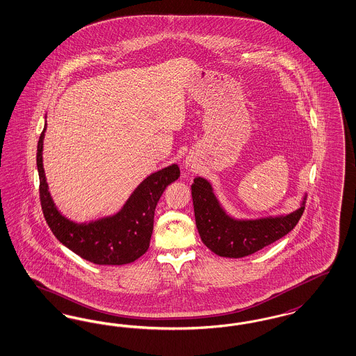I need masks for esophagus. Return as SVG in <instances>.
<instances>
[{"label":"esophagus","instance_id":"1","mask_svg":"<svg viewBox=\"0 0 356 356\" xmlns=\"http://www.w3.org/2000/svg\"><path fill=\"white\" fill-rule=\"evenodd\" d=\"M185 167H186V168H189V167H191V163H189V161H186V163H185Z\"/></svg>","mask_w":356,"mask_h":356}]
</instances>
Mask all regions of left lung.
<instances>
[{"label":"left lung","instance_id":"left-lung-1","mask_svg":"<svg viewBox=\"0 0 356 356\" xmlns=\"http://www.w3.org/2000/svg\"><path fill=\"white\" fill-rule=\"evenodd\" d=\"M191 188L201 241L220 257L242 258L256 253L291 232L305 211L306 195L291 213L238 220L225 212L208 180L196 177Z\"/></svg>","mask_w":356,"mask_h":356}]
</instances>
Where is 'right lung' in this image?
Returning a JSON list of instances; mask_svg holds the SVG:
<instances>
[{
	"mask_svg": "<svg viewBox=\"0 0 356 356\" xmlns=\"http://www.w3.org/2000/svg\"><path fill=\"white\" fill-rule=\"evenodd\" d=\"M37 147L40 199L44 220L53 234L75 254L97 265H124L142 257L149 248L155 208L164 189L180 177L177 164H172L145 177L114 216L90 222H74L58 211L43 170V138Z\"/></svg>",
	"mask_w": 356,
	"mask_h": 356,
	"instance_id": "add662e5",
	"label": "right lung"
}]
</instances>
